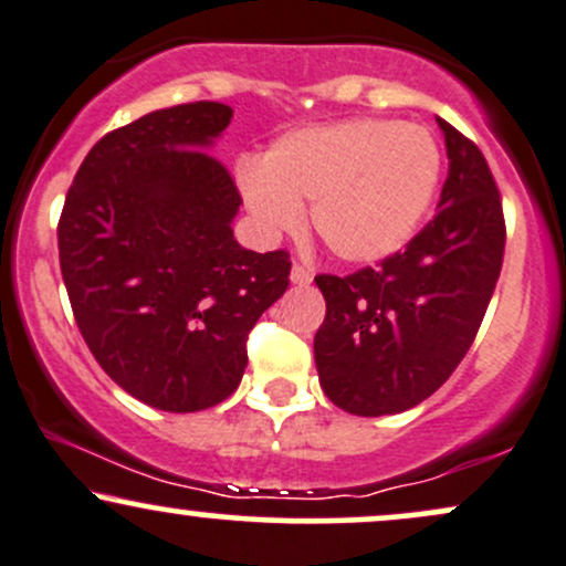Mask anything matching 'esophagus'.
<instances>
[{"instance_id":"esophagus-1","label":"esophagus","mask_w":566,"mask_h":566,"mask_svg":"<svg viewBox=\"0 0 566 566\" xmlns=\"http://www.w3.org/2000/svg\"><path fill=\"white\" fill-rule=\"evenodd\" d=\"M290 279H292V284H311V279H314V274H311V269H305L303 263H295L292 265V271H290Z\"/></svg>"}]
</instances>
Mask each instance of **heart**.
<instances>
[{"instance_id":"b5f03b06","label":"heart","mask_w":566,"mask_h":566,"mask_svg":"<svg viewBox=\"0 0 566 566\" xmlns=\"http://www.w3.org/2000/svg\"><path fill=\"white\" fill-rule=\"evenodd\" d=\"M441 175L439 143L426 127L343 119L292 129L255 167L239 172L247 210L263 231L311 226L335 258L373 263L401 250L426 218Z\"/></svg>"}]
</instances>
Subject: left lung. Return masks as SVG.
Returning <instances> with one entry per match:
<instances>
[{
	"label": "left lung",
	"instance_id": "8db88e82",
	"mask_svg": "<svg viewBox=\"0 0 566 566\" xmlns=\"http://www.w3.org/2000/svg\"><path fill=\"white\" fill-rule=\"evenodd\" d=\"M439 210L405 250L348 276L319 274L327 316L314 337L319 382L361 418L428 399L469 354L505 252L503 201L484 154L450 122Z\"/></svg>",
	"mask_w": 566,
	"mask_h": 566
}]
</instances>
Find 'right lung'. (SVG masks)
Returning <instances> with one entry per match:
<instances>
[{
	"label": "right lung",
	"mask_w": 566,
	"mask_h": 566,
	"mask_svg": "<svg viewBox=\"0 0 566 566\" xmlns=\"http://www.w3.org/2000/svg\"><path fill=\"white\" fill-rule=\"evenodd\" d=\"M216 101L151 112L90 148L57 220L76 327L143 405L199 412L237 391L247 337L290 284V252L237 244L242 197L205 151L231 125Z\"/></svg>",
	"instance_id": "obj_1"
}]
</instances>
